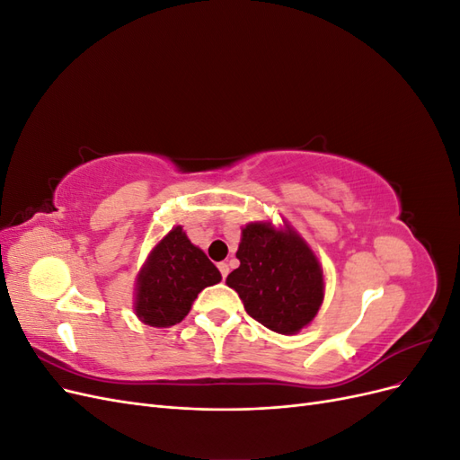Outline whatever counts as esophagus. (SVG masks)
<instances>
[{
    "mask_svg": "<svg viewBox=\"0 0 460 460\" xmlns=\"http://www.w3.org/2000/svg\"><path fill=\"white\" fill-rule=\"evenodd\" d=\"M217 267H218V270H220L222 278H226V276H228V272H230V267H228V262H225V261H222V262H218V264H217Z\"/></svg>",
    "mask_w": 460,
    "mask_h": 460,
    "instance_id": "34e87169",
    "label": "esophagus"
}]
</instances>
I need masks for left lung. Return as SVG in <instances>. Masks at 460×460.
I'll use <instances>...</instances> for the list:
<instances>
[{"label": "left lung", "instance_id": "1", "mask_svg": "<svg viewBox=\"0 0 460 460\" xmlns=\"http://www.w3.org/2000/svg\"><path fill=\"white\" fill-rule=\"evenodd\" d=\"M240 267L226 284L247 314L278 333H296L316 316L324 297L323 269L294 230L252 222L242 230Z\"/></svg>", "mask_w": 460, "mask_h": 460}]
</instances>
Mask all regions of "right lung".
Listing matches in <instances>:
<instances>
[{"label": "right lung", "mask_w": 460, "mask_h": 460, "mask_svg": "<svg viewBox=\"0 0 460 460\" xmlns=\"http://www.w3.org/2000/svg\"><path fill=\"white\" fill-rule=\"evenodd\" d=\"M220 278L215 264L176 226L155 245L137 278L136 314L149 326H174L186 318L199 291Z\"/></svg>", "instance_id": "right-lung-1"}]
</instances>
